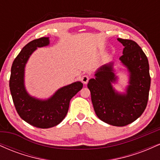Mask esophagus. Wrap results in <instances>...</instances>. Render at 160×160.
Returning <instances> with one entry per match:
<instances>
[{"mask_svg": "<svg viewBox=\"0 0 160 160\" xmlns=\"http://www.w3.org/2000/svg\"><path fill=\"white\" fill-rule=\"evenodd\" d=\"M89 78L87 76V75H84V76H82V78H81L82 82H83L84 84L87 83L88 81H89Z\"/></svg>", "mask_w": 160, "mask_h": 160, "instance_id": "1", "label": "esophagus"}]
</instances>
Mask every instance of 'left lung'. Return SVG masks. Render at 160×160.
Instances as JSON below:
<instances>
[{
	"label": "left lung",
	"mask_w": 160,
	"mask_h": 160,
	"mask_svg": "<svg viewBox=\"0 0 160 160\" xmlns=\"http://www.w3.org/2000/svg\"><path fill=\"white\" fill-rule=\"evenodd\" d=\"M117 40L124 47L119 59L128 76L125 91L121 92L113 87L119 78L113 62L99 68L87 86L97 117L111 126H125L136 120L144 111L149 96L150 77L148 58L136 42L121 38Z\"/></svg>",
	"instance_id": "left-lung-1"
}]
</instances>
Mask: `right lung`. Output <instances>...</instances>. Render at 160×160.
Returning <instances> with one entry per match:
<instances>
[{
  "label": "right lung",
  "mask_w": 160,
  "mask_h": 160,
  "mask_svg": "<svg viewBox=\"0 0 160 160\" xmlns=\"http://www.w3.org/2000/svg\"><path fill=\"white\" fill-rule=\"evenodd\" d=\"M49 45V38L43 37L29 42L16 56L11 68L10 89L16 110L25 122L37 128H48L59 124L68 111L71 99L82 88L80 81L58 89L47 99L38 98L28 92L25 69L29 58L38 47Z\"/></svg>",
  "instance_id": "1"
}]
</instances>
